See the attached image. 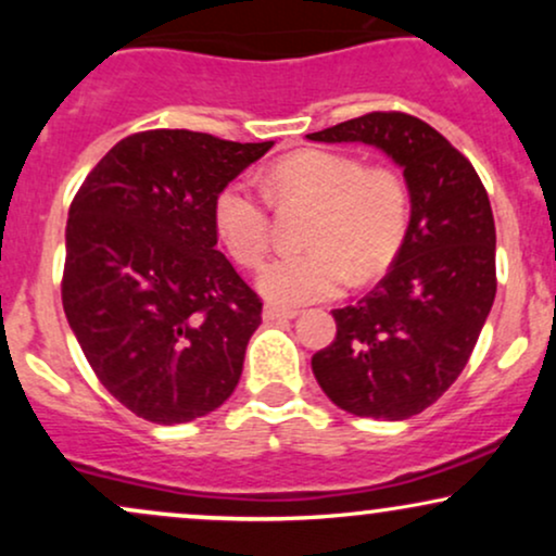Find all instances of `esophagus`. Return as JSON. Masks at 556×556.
Segmentation results:
<instances>
[{
	"label": "esophagus",
	"mask_w": 556,
	"mask_h": 556,
	"mask_svg": "<svg viewBox=\"0 0 556 556\" xmlns=\"http://www.w3.org/2000/svg\"><path fill=\"white\" fill-rule=\"evenodd\" d=\"M295 316H298L295 308H285V305H277V303H266L264 305L266 321H279V318H295Z\"/></svg>",
	"instance_id": "34e87169"
}]
</instances>
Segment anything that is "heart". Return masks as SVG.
Instances as JSON below:
<instances>
[{
  "label": "heart",
  "instance_id": "obj_1",
  "mask_svg": "<svg viewBox=\"0 0 556 556\" xmlns=\"http://www.w3.org/2000/svg\"><path fill=\"white\" fill-rule=\"evenodd\" d=\"M264 192L227 182L214 198V227L229 256L258 269L271 245V206L311 203L305 251L285 253L261 271V290L285 305L337 295L350 277H379L397 258L410 227V190L394 169L361 156L305 149L282 156L264 177Z\"/></svg>",
  "mask_w": 556,
  "mask_h": 556
}]
</instances>
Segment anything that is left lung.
<instances>
[{
    "instance_id": "obj_1",
    "label": "left lung",
    "mask_w": 556,
    "mask_h": 556,
    "mask_svg": "<svg viewBox=\"0 0 556 556\" xmlns=\"http://www.w3.org/2000/svg\"><path fill=\"white\" fill-rule=\"evenodd\" d=\"M308 138L387 151L405 169L413 203L392 269L358 303L331 311L337 334L311 368L327 397L353 416H418L463 374L494 303L486 188L442 132L405 112H368Z\"/></svg>"
}]
</instances>
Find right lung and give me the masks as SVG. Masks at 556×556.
I'll return each instance as SVG.
<instances>
[{"mask_svg":"<svg viewBox=\"0 0 556 556\" xmlns=\"http://www.w3.org/2000/svg\"><path fill=\"white\" fill-rule=\"evenodd\" d=\"M271 146L132 132L70 203L65 316L96 379L138 418L188 424L238 387L264 303L216 251L214 198Z\"/></svg>","mask_w":556,"mask_h":556,"instance_id":"right-lung-1","label":"right lung"}]
</instances>
